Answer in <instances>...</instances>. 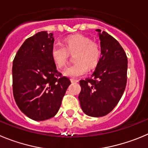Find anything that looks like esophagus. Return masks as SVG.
I'll use <instances>...</instances> for the list:
<instances>
[{"instance_id":"obj_1","label":"esophagus","mask_w":148,"mask_h":148,"mask_svg":"<svg viewBox=\"0 0 148 148\" xmlns=\"http://www.w3.org/2000/svg\"><path fill=\"white\" fill-rule=\"evenodd\" d=\"M71 82H78V80L75 79H71Z\"/></svg>"}]
</instances>
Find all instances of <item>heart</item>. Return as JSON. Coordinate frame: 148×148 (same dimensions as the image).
<instances>
[{
  "label": "heart",
  "mask_w": 148,
  "mask_h": 148,
  "mask_svg": "<svg viewBox=\"0 0 148 148\" xmlns=\"http://www.w3.org/2000/svg\"><path fill=\"white\" fill-rule=\"evenodd\" d=\"M65 46L54 42L51 47V54L54 63L60 69L67 63L69 52H77L74 64L69 66L63 71L65 76L71 78L83 76L88 72V66L92 68L97 64L101 55L100 47L97 42L82 34H74L65 40Z\"/></svg>",
  "instance_id": "b5f03b06"
}]
</instances>
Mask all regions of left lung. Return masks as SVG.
<instances>
[{"label": "left lung", "mask_w": 148, "mask_h": 148, "mask_svg": "<svg viewBox=\"0 0 148 148\" xmlns=\"http://www.w3.org/2000/svg\"><path fill=\"white\" fill-rule=\"evenodd\" d=\"M101 58L91 77L79 81L80 107L88 116L107 115L120 100L127 83V58L119 42L106 32L96 29Z\"/></svg>", "instance_id": "1"}]
</instances>
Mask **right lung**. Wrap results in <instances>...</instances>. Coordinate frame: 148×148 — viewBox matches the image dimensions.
<instances>
[{
	"label": "right lung",
	"mask_w": 148,
	"mask_h": 148,
	"mask_svg": "<svg viewBox=\"0 0 148 148\" xmlns=\"http://www.w3.org/2000/svg\"><path fill=\"white\" fill-rule=\"evenodd\" d=\"M54 42L52 33L40 32L25 40L13 60L14 100L20 110L33 120L54 116L71 84L57 70L51 58Z\"/></svg>",
	"instance_id": "add662e5"
}]
</instances>
